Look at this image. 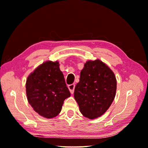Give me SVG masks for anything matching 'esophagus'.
<instances>
[{"mask_svg": "<svg viewBox=\"0 0 148 148\" xmlns=\"http://www.w3.org/2000/svg\"><path fill=\"white\" fill-rule=\"evenodd\" d=\"M68 89L70 90V92L71 94H73L74 93V88H75V84H70V85H68Z\"/></svg>", "mask_w": 148, "mask_h": 148, "instance_id": "esophagus-1", "label": "esophagus"}]
</instances>
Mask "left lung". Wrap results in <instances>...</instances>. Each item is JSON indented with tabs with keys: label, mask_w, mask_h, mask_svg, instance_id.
<instances>
[{
	"label": "left lung",
	"mask_w": 148,
	"mask_h": 148,
	"mask_svg": "<svg viewBox=\"0 0 148 148\" xmlns=\"http://www.w3.org/2000/svg\"><path fill=\"white\" fill-rule=\"evenodd\" d=\"M117 81L113 71L99 59L88 60L74 89V99L81 114L93 120L102 116L116 96Z\"/></svg>",
	"instance_id": "left-lung-1"
}]
</instances>
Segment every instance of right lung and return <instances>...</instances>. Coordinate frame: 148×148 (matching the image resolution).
I'll return each mask as SVG.
<instances>
[{"instance_id": "right-lung-1", "label": "right lung", "mask_w": 148, "mask_h": 148, "mask_svg": "<svg viewBox=\"0 0 148 148\" xmlns=\"http://www.w3.org/2000/svg\"><path fill=\"white\" fill-rule=\"evenodd\" d=\"M58 61H46L26 79L28 103L40 116L51 119L60 114L64 101L70 96Z\"/></svg>"}]
</instances>
